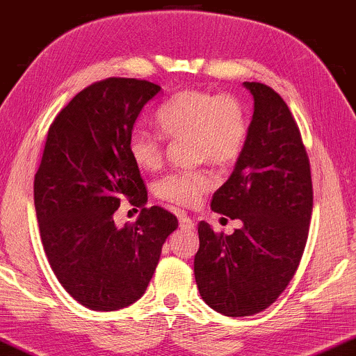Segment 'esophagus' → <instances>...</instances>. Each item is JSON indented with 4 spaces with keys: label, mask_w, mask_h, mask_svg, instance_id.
<instances>
[{
    "label": "esophagus",
    "mask_w": 356,
    "mask_h": 356,
    "mask_svg": "<svg viewBox=\"0 0 356 356\" xmlns=\"http://www.w3.org/2000/svg\"><path fill=\"white\" fill-rule=\"evenodd\" d=\"M179 226L182 230H193L195 229V221L185 216V214H180L179 216Z\"/></svg>",
    "instance_id": "34e87169"
}]
</instances>
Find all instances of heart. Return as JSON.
<instances>
[{"mask_svg":"<svg viewBox=\"0 0 356 356\" xmlns=\"http://www.w3.org/2000/svg\"><path fill=\"white\" fill-rule=\"evenodd\" d=\"M156 126L164 138L188 135L195 161L229 166L242 154L248 138V121L242 103L229 93L209 90H182L161 104ZM129 156L143 171H154L163 163V138L145 129L129 135ZM213 172L207 168L172 172L156 185L158 197L179 207H197L214 187Z\"/></svg>","mask_w":356,"mask_h":356,"instance_id":"b5f03b06","label":"heart"}]
</instances>
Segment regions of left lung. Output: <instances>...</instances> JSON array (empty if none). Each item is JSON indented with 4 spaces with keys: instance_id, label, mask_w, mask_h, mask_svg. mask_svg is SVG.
<instances>
[{
    "instance_id": "1",
    "label": "left lung",
    "mask_w": 356,
    "mask_h": 356,
    "mask_svg": "<svg viewBox=\"0 0 356 356\" xmlns=\"http://www.w3.org/2000/svg\"><path fill=\"white\" fill-rule=\"evenodd\" d=\"M252 124L234 172L211 209L240 219L232 235L198 224L193 271L200 295L224 316H252L276 302L303 257L313 211L309 159L287 103L259 82Z\"/></svg>"
}]
</instances>
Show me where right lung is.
<instances>
[{
    "label": "right lung",
    "instance_id": "obj_1",
    "mask_svg": "<svg viewBox=\"0 0 356 356\" xmlns=\"http://www.w3.org/2000/svg\"><path fill=\"white\" fill-rule=\"evenodd\" d=\"M159 90L124 77L88 85L54 118L35 174V211L49 266L66 292L95 312L122 309L142 297L163 243L179 226L161 207L142 208L134 224H114L122 202H147L127 143Z\"/></svg>",
    "mask_w": 356,
    "mask_h": 356
}]
</instances>
